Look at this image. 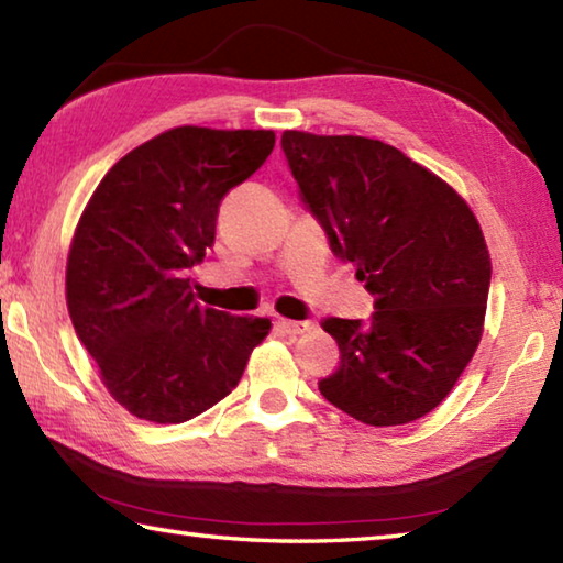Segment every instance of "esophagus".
Returning a JSON list of instances; mask_svg holds the SVG:
<instances>
[{
	"instance_id": "1",
	"label": "esophagus",
	"mask_w": 563,
	"mask_h": 563,
	"mask_svg": "<svg viewBox=\"0 0 563 563\" xmlns=\"http://www.w3.org/2000/svg\"><path fill=\"white\" fill-rule=\"evenodd\" d=\"M278 328L283 332H288V335H302V332H310L312 322L310 320H285V318H278Z\"/></svg>"
}]
</instances>
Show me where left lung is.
Segmentation results:
<instances>
[{
	"label": "left lung",
	"instance_id": "8db88e82",
	"mask_svg": "<svg viewBox=\"0 0 563 563\" xmlns=\"http://www.w3.org/2000/svg\"><path fill=\"white\" fill-rule=\"evenodd\" d=\"M280 146L330 251L375 295L367 322L322 320L340 367L320 395L365 424L415 422L479 345L492 280L482 228L442 178L383 141L285 131Z\"/></svg>",
	"mask_w": 563,
	"mask_h": 563
}]
</instances>
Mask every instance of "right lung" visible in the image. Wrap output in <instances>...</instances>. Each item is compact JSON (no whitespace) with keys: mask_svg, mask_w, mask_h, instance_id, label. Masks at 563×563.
Here are the masks:
<instances>
[{"mask_svg":"<svg viewBox=\"0 0 563 563\" xmlns=\"http://www.w3.org/2000/svg\"><path fill=\"white\" fill-rule=\"evenodd\" d=\"M273 146V131L170 129L93 190L66 263V302L103 385L139 419L180 424L221 402L268 335V318L198 305L186 271L213 245L223 196Z\"/></svg>","mask_w":563,"mask_h":563,"instance_id":"right-lung-1","label":"right lung"}]
</instances>
